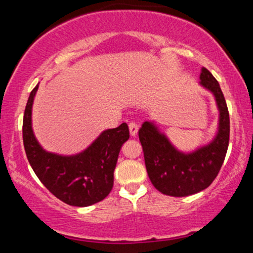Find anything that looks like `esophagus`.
<instances>
[{
  "instance_id": "34e87169",
  "label": "esophagus",
  "mask_w": 253,
  "mask_h": 253,
  "mask_svg": "<svg viewBox=\"0 0 253 253\" xmlns=\"http://www.w3.org/2000/svg\"><path fill=\"white\" fill-rule=\"evenodd\" d=\"M128 128H129V133L132 136H135L136 133H138V125L135 123H129L128 124Z\"/></svg>"
}]
</instances>
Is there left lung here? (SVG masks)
<instances>
[{"instance_id":"obj_1","label":"left lung","mask_w":253,"mask_h":253,"mask_svg":"<svg viewBox=\"0 0 253 253\" xmlns=\"http://www.w3.org/2000/svg\"><path fill=\"white\" fill-rule=\"evenodd\" d=\"M202 86L213 92L220 112L219 130L210 144L183 153L150 121L139 129L147 175L157 190L169 196H189L205 190L221 169L229 141V114L217 81L206 68L200 75Z\"/></svg>"}]
</instances>
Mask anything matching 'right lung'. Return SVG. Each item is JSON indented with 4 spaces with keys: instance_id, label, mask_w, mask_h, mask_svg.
Wrapping results in <instances>:
<instances>
[{
    "instance_id": "obj_1",
    "label": "right lung",
    "mask_w": 253,
    "mask_h": 253,
    "mask_svg": "<svg viewBox=\"0 0 253 253\" xmlns=\"http://www.w3.org/2000/svg\"><path fill=\"white\" fill-rule=\"evenodd\" d=\"M31 91L26 104L22 138L30 162L40 182L60 201L75 207H86L108 196L114 183L121 146L129 138L127 124L107 129L86 150L75 156L46 152L32 129V106L38 90Z\"/></svg>"
}]
</instances>
